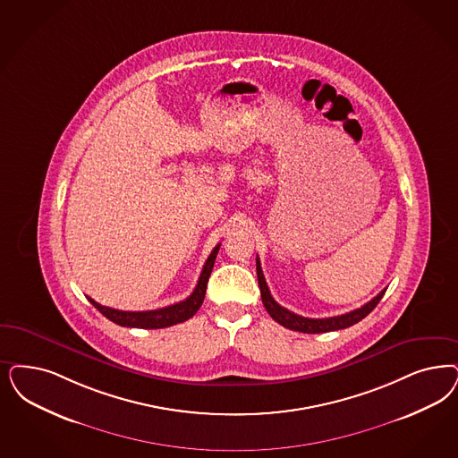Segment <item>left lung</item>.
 Masks as SVG:
<instances>
[{
  "label": "left lung",
  "instance_id": "left-lung-1",
  "mask_svg": "<svg viewBox=\"0 0 458 458\" xmlns=\"http://www.w3.org/2000/svg\"><path fill=\"white\" fill-rule=\"evenodd\" d=\"M257 279H259V287H260V294H262V302H264L268 315L272 316V319H276L284 328L301 333H327L348 328L369 315L377 306L378 301L382 300V296L386 293V289L380 291L374 300L369 301L367 304H363L362 308L353 310L345 315L332 316V318H304V316L296 315V313L285 310L272 298L266 277H264V272L260 267L259 257H257Z\"/></svg>",
  "mask_w": 458,
  "mask_h": 458
}]
</instances>
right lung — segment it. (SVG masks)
<instances>
[{"instance_id": "right-lung-1", "label": "right lung", "mask_w": 458, "mask_h": 458, "mask_svg": "<svg viewBox=\"0 0 458 458\" xmlns=\"http://www.w3.org/2000/svg\"><path fill=\"white\" fill-rule=\"evenodd\" d=\"M218 250H220V243L213 249V252L209 253L192 294L181 302H175V304L160 308V310H152V311H120V310L108 308V306H101L99 302H96L91 298H88V300L101 315L106 316L113 323H116L120 327H126V328L157 330V328H167V327H173L177 323H182L196 315L205 301L206 284L211 276Z\"/></svg>"}]
</instances>
